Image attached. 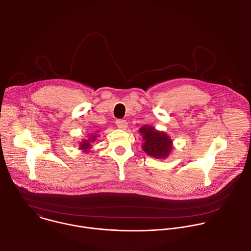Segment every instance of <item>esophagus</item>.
I'll use <instances>...</instances> for the list:
<instances>
[{"label": "esophagus", "mask_w": 251, "mask_h": 251, "mask_svg": "<svg viewBox=\"0 0 251 251\" xmlns=\"http://www.w3.org/2000/svg\"><path fill=\"white\" fill-rule=\"evenodd\" d=\"M116 125H117V127L119 128V129H126L127 128V126H128V123H127V121L126 120H124V119H118L117 121H116Z\"/></svg>", "instance_id": "obj_1"}]
</instances>
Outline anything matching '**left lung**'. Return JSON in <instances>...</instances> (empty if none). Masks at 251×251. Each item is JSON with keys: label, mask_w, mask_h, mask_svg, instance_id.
<instances>
[{"label": "left lung", "mask_w": 251, "mask_h": 251, "mask_svg": "<svg viewBox=\"0 0 251 251\" xmlns=\"http://www.w3.org/2000/svg\"><path fill=\"white\" fill-rule=\"evenodd\" d=\"M139 132L144 140L142 149L148 155L156 159H164L172 152L173 141L165 132L158 131L151 125L142 126Z\"/></svg>", "instance_id": "8db88e82"}]
</instances>
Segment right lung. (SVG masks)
Segmentation results:
<instances>
[{"label":"right lung","instance_id":"1","mask_svg":"<svg viewBox=\"0 0 251 251\" xmlns=\"http://www.w3.org/2000/svg\"><path fill=\"white\" fill-rule=\"evenodd\" d=\"M98 137L99 136L97 133L90 134L88 136V139H83L81 142H79V150L82 151L83 152L88 153L90 151V150L92 149V143H94Z\"/></svg>","mask_w":251,"mask_h":251}]
</instances>
